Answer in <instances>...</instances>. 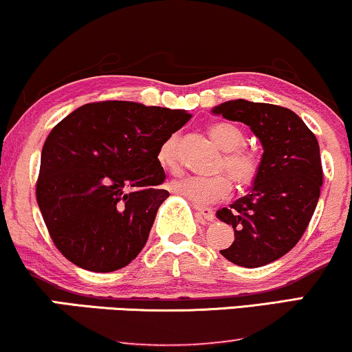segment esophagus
Returning <instances> with one entry per match:
<instances>
[{"instance_id":"obj_1","label":"esophagus","mask_w":352,"mask_h":352,"mask_svg":"<svg viewBox=\"0 0 352 352\" xmlns=\"http://www.w3.org/2000/svg\"><path fill=\"white\" fill-rule=\"evenodd\" d=\"M195 209H197L198 214L203 216L206 221H214V211H212L211 208L198 206V204H195Z\"/></svg>"}]
</instances>
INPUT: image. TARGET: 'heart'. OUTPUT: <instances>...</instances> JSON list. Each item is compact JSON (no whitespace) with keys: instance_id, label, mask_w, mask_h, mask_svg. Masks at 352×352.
Listing matches in <instances>:
<instances>
[{"instance_id":"b5f03b06","label":"heart","mask_w":352,"mask_h":352,"mask_svg":"<svg viewBox=\"0 0 352 352\" xmlns=\"http://www.w3.org/2000/svg\"><path fill=\"white\" fill-rule=\"evenodd\" d=\"M212 141L224 151V157L219 162V170L228 172L234 184L245 188L258 179L261 172V154L256 149L243 146L245 135L232 123L219 122L208 128ZM157 161L168 172L180 170L179 136L172 135L162 141L157 149ZM232 184L228 175L216 177H185L173 180L170 190L173 193L185 197L198 206H206L228 198Z\"/></svg>"}]
</instances>
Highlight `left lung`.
<instances>
[{"label":"left lung","mask_w":352,"mask_h":352,"mask_svg":"<svg viewBox=\"0 0 352 352\" xmlns=\"http://www.w3.org/2000/svg\"><path fill=\"white\" fill-rule=\"evenodd\" d=\"M212 113L245 123L263 146L250 193L216 212L235 237L221 255L243 268L265 266L294 248L312 219L323 184L318 141L292 110L279 105L237 99Z\"/></svg>","instance_id":"obj_1"}]
</instances>
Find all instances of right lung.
<instances>
[{"label":"right lung","instance_id":"add662e5","mask_svg":"<svg viewBox=\"0 0 352 352\" xmlns=\"http://www.w3.org/2000/svg\"><path fill=\"white\" fill-rule=\"evenodd\" d=\"M190 118L185 110L104 100L79 107L53 128L35 197L61 255L94 273L135 260L168 197L157 149Z\"/></svg>","mask_w":352,"mask_h":352}]
</instances>
